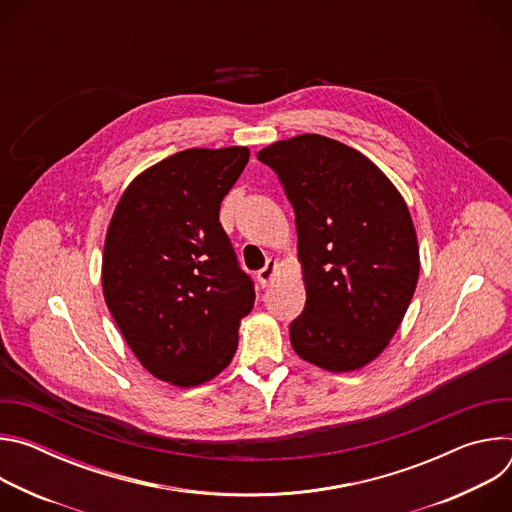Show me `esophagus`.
Instances as JSON below:
<instances>
[{"mask_svg": "<svg viewBox=\"0 0 512 512\" xmlns=\"http://www.w3.org/2000/svg\"><path fill=\"white\" fill-rule=\"evenodd\" d=\"M275 273H277V261H271V259H269V261L265 263V267L257 271V281L261 283V287H267V285L273 281Z\"/></svg>", "mask_w": 512, "mask_h": 512, "instance_id": "1", "label": "esophagus"}]
</instances>
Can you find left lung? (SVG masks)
I'll return each instance as SVG.
<instances>
[{
  "instance_id": "obj_1",
  "label": "left lung",
  "mask_w": 512,
  "mask_h": 512,
  "mask_svg": "<svg viewBox=\"0 0 512 512\" xmlns=\"http://www.w3.org/2000/svg\"><path fill=\"white\" fill-rule=\"evenodd\" d=\"M296 212L306 306L296 354L332 373L375 360L397 332L419 277L409 208L391 180L348 145L304 133L257 154Z\"/></svg>"
}]
</instances>
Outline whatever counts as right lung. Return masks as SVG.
<instances>
[{"label": "right lung", "mask_w": 512, "mask_h": 512, "mask_svg": "<svg viewBox=\"0 0 512 512\" xmlns=\"http://www.w3.org/2000/svg\"><path fill=\"white\" fill-rule=\"evenodd\" d=\"M249 150H184L141 172L107 229L103 296L154 377L196 387L233 360L255 304L218 212Z\"/></svg>", "instance_id": "add662e5"}]
</instances>
